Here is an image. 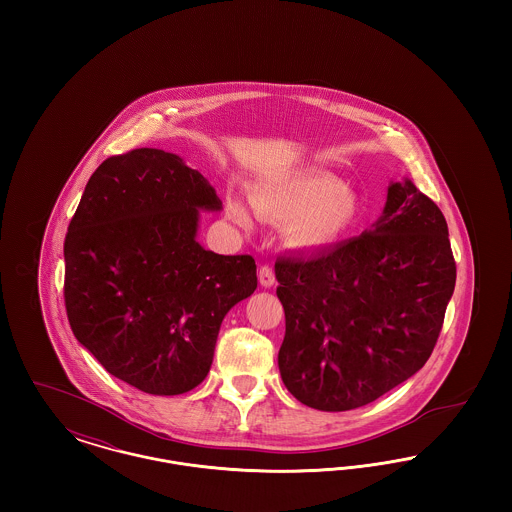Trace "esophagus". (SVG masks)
Listing matches in <instances>:
<instances>
[{"label":"esophagus","mask_w":512,"mask_h":512,"mask_svg":"<svg viewBox=\"0 0 512 512\" xmlns=\"http://www.w3.org/2000/svg\"><path fill=\"white\" fill-rule=\"evenodd\" d=\"M259 282L263 288H272L274 282H276V276H274V270L270 267H263L259 270Z\"/></svg>","instance_id":"1"}]
</instances>
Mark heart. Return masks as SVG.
<instances>
[{
	"instance_id": "heart-1",
	"label": "heart",
	"mask_w": 512,
	"mask_h": 512,
	"mask_svg": "<svg viewBox=\"0 0 512 512\" xmlns=\"http://www.w3.org/2000/svg\"><path fill=\"white\" fill-rule=\"evenodd\" d=\"M251 205L259 217L286 224L284 236L295 247L336 244L359 220L357 197L340 178L326 172H301L263 182L251 190ZM228 215L236 224H251L244 205L232 199Z\"/></svg>"
}]
</instances>
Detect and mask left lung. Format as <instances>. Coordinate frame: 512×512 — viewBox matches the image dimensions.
<instances>
[{"label": "left lung", "instance_id": "left-lung-1", "mask_svg": "<svg viewBox=\"0 0 512 512\" xmlns=\"http://www.w3.org/2000/svg\"><path fill=\"white\" fill-rule=\"evenodd\" d=\"M274 272L286 313L282 382L328 413L368 405L424 366L457 280L445 217L409 178L390 182L370 230L280 257Z\"/></svg>", "mask_w": 512, "mask_h": 512}]
</instances>
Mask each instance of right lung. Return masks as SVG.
<instances>
[{"instance_id":"add662e5","label":"right lung","mask_w":512,"mask_h":512,"mask_svg":"<svg viewBox=\"0 0 512 512\" xmlns=\"http://www.w3.org/2000/svg\"><path fill=\"white\" fill-rule=\"evenodd\" d=\"M222 201L178 155L142 147L105 159L65 238V307L80 341L122 382L151 395L199 386L226 313L257 288L251 255L197 242Z\"/></svg>"}]
</instances>
